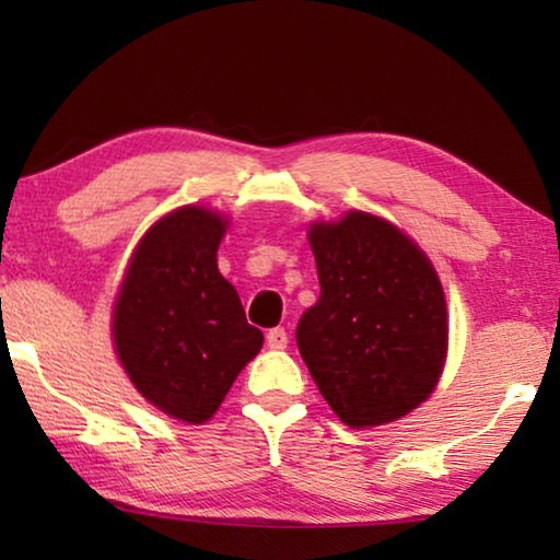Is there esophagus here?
I'll list each match as a JSON object with an SVG mask.
<instances>
[{"instance_id": "1", "label": "esophagus", "mask_w": 560, "mask_h": 560, "mask_svg": "<svg viewBox=\"0 0 560 560\" xmlns=\"http://www.w3.org/2000/svg\"><path fill=\"white\" fill-rule=\"evenodd\" d=\"M267 343H269V348H277V350L287 348L289 334H287V330H283V328H271L269 334H267Z\"/></svg>"}]
</instances>
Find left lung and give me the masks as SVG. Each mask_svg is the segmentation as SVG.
Wrapping results in <instances>:
<instances>
[{"mask_svg": "<svg viewBox=\"0 0 560 560\" xmlns=\"http://www.w3.org/2000/svg\"><path fill=\"white\" fill-rule=\"evenodd\" d=\"M320 296L296 343L324 400L350 428L415 410L440 381L447 303L430 259L381 217L348 212L308 232Z\"/></svg>", "mask_w": 560, "mask_h": 560, "instance_id": "obj_1", "label": "left lung"}]
</instances>
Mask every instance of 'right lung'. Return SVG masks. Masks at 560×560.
<instances>
[{
	"label": "right lung",
	"mask_w": 560,
	"mask_h": 560,
	"mask_svg": "<svg viewBox=\"0 0 560 560\" xmlns=\"http://www.w3.org/2000/svg\"><path fill=\"white\" fill-rule=\"evenodd\" d=\"M224 226L202 207L155 222L132 254L113 311V340L132 385L189 424L210 420L264 343L217 269Z\"/></svg>",
	"instance_id": "1"
}]
</instances>
